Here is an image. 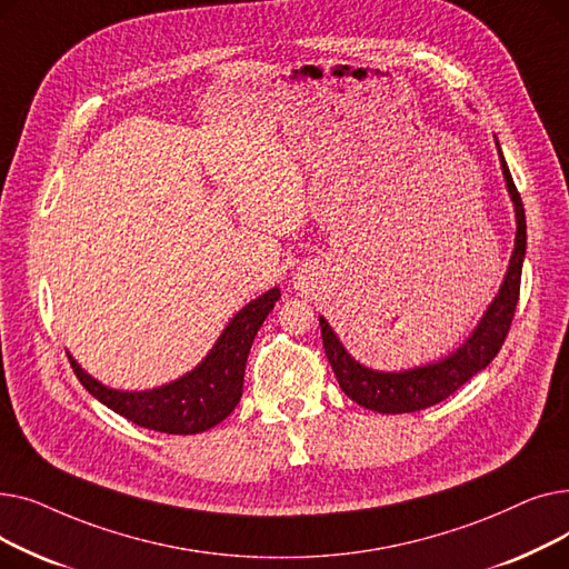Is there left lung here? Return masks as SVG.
<instances>
[{
  "instance_id": "left-lung-1",
  "label": "left lung",
  "mask_w": 569,
  "mask_h": 569,
  "mask_svg": "<svg viewBox=\"0 0 569 569\" xmlns=\"http://www.w3.org/2000/svg\"><path fill=\"white\" fill-rule=\"evenodd\" d=\"M496 149H498L507 193H510L515 204V217H517L515 251L510 256V264H507V272L498 288V295L482 313L480 322L475 325L470 337L455 352L440 357L438 362H429L422 367H412L403 371H376L357 362L355 357L346 350L337 332L332 330V325L320 316V335H322L325 355L332 365L339 387L355 403H360L376 412H385V415L425 410L455 395L459 387L466 385L475 373L487 369L493 357L498 355L500 346L505 343V337L510 332L515 309L519 302L521 267L526 258V214H523V202L515 187L510 168H507L505 157L500 152L498 138H496Z\"/></svg>"
}]
</instances>
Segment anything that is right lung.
I'll list each match as a JSON object with an SVG mask.
<instances>
[{
  "instance_id": "1",
  "label": "right lung",
  "mask_w": 569,
  "mask_h": 569,
  "mask_svg": "<svg viewBox=\"0 0 569 569\" xmlns=\"http://www.w3.org/2000/svg\"><path fill=\"white\" fill-rule=\"evenodd\" d=\"M279 297L281 290L272 288L239 309L198 367L154 390H112L89 376L71 352L69 360L84 390L133 425L177 436L202 433L223 422L242 399L251 343Z\"/></svg>"
}]
</instances>
